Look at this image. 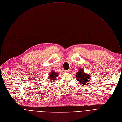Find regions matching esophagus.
I'll return each mask as SVG.
<instances>
[{
    "label": "esophagus",
    "mask_w": 122,
    "mask_h": 122,
    "mask_svg": "<svg viewBox=\"0 0 122 122\" xmlns=\"http://www.w3.org/2000/svg\"><path fill=\"white\" fill-rule=\"evenodd\" d=\"M66 72L67 73H69V72H71V70H69V69H68V70H67V71H66Z\"/></svg>",
    "instance_id": "34e87169"
}]
</instances>
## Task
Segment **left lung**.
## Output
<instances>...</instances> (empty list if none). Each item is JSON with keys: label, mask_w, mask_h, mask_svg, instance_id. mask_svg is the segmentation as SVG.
<instances>
[{"label": "left lung", "mask_w": 122, "mask_h": 122, "mask_svg": "<svg viewBox=\"0 0 122 122\" xmlns=\"http://www.w3.org/2000/svg\"><path fill=\"white\" fill-rule=\"evenodd\" d=\"M76 78L81 86L86 85L89 83L91 78L89 74L85 73L82 68H79V71L76 74Z\"/></svg>", "instance_id": "obj_1"}]
</instances>
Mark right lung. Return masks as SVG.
<instances>
[{
	"label": "right lung",
	"mask_w": 122,
	"mask_h": 122,
	"mask_svg": "<svg viewBox=\"0 0 122 122\" xmlns=\"http://www.w3.org/2000/svg\"><path fill=\"white\" fill-rule=\"evenodd\" d=\"M58 74L59 73L58 72H56L54 71H51L50 74H49V77L48 78V80H49L50 81H51V82H53L54 81H55V80H56L57 77L59 75Z\"/></svg>",
	"instance_id": "add662e5"
}]
</instances>
